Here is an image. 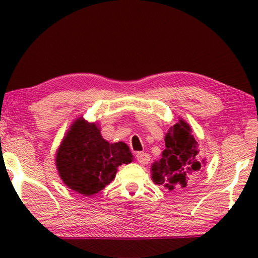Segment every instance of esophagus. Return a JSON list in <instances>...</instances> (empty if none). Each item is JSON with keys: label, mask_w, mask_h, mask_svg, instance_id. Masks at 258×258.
Returning <instances> with one entry per match:
<instances>
[{"label": "esophagus", "mask_w": 258, "mask_h": 258, "mask_svg": "<svg viewBox=\"0 0 258 258\" xmlns=\"http://www.w3.org/2000/svg\"><path fill=\"white\" fill-rule=\"evenodd\" d=\"M135 157H137V160L139 161L140 164L146 165L150 161V156L146 154V152H138L137 156H135Z\"/></svg>", "instance_id": "34e87169"}]
</instances>
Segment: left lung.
<instances>
[{
	"label": "left lung",
	"instance_id": "8db88e82",
	"mask_svg": "<svg viewBox=\"0 0 258 258\" xmlns=\"http://www.w3.org/2000/svg\"><path fill=\"white\" fill-rule=\"evenodd\" d=\"M189 124L180 119L165 137L161 158L151 166V177L156 184L174 192L185 191L202 174L205 158Z\"/></svg>",
	"mask_w": 258,
	"mask_h": 258
}]
</instances>
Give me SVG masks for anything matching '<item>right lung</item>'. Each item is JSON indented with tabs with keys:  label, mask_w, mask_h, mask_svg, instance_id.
<instances>
[{
	"label": "right lung",
	"mask_w": 258,
	"mask_h": 258,
	"mask_svg": "<svg viewBox=\"0 0 258 258\" xmlns=\"http://www.w3.org/2000/svg\"><path fill=\"white\" fill-rule=\"evenodd\" d=\"M133 160L124 142L109 143L94 123L77 118L56 151L60 178L69 189L92 196L104 189L116 176L117 167Z\"/></svg>",
	"instance_id": "right-lung-1"
}]
</instances>
